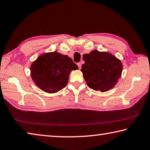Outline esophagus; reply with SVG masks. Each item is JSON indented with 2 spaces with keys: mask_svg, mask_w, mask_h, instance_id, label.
Instances as JSON below:
<instances>
[{
  "mask_svg": "<svg viewBox=\"0 0 150 150\" xmlns=\"http://www.w3.org/2000/svg\"><path fill=\"white\" fill-rule=\"evenodd\" d=\"M77 65H78V67L79 68V69H81V63L80 62L77 63Z\"/></svg>",
  "mask_w": 150,
  "mask_h": 150,
  "instance_id": "1",
  "label": "esophagus"
}]
</instances>
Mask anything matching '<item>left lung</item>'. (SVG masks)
I'll return each instance as SVG.
<instances>
[{
  "label": "left lung",
  "mask_w": 150,
  "mask_h": 150,
  "mask_svg": "<svg viewBox=\"0 0 150 150\" xmlns=\"http://www.w3.org/2000/svg\"><path fill=\"white\" fill-rule=\"evenodd\" d=\"M81 71L88 87L105 92L113 88L122 71L121 62L107 52L93 50L83 55Z\"/></svg>",
  "instance_id": "1"
}]
</instances>
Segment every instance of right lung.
Returning a JSON list of instances; mask_svg holds the SVG:
<instances>
[{"mask_svg": "<svg viewBox=\"0 0 150 150\" xmlns=\"http://www.w3.org/2000/svg\"><path fill=\"white\" fill-rule=\"evenodd\" d=\"M78 67L67 55L57 52L43 54L33 62L31 77L38 87L49 93L65 88L72 70Z\"/></svg>", "mask_w": 150, "mask_h": 150, "instance_id": "add662e5", "label": "right lung"}]
</instances>
